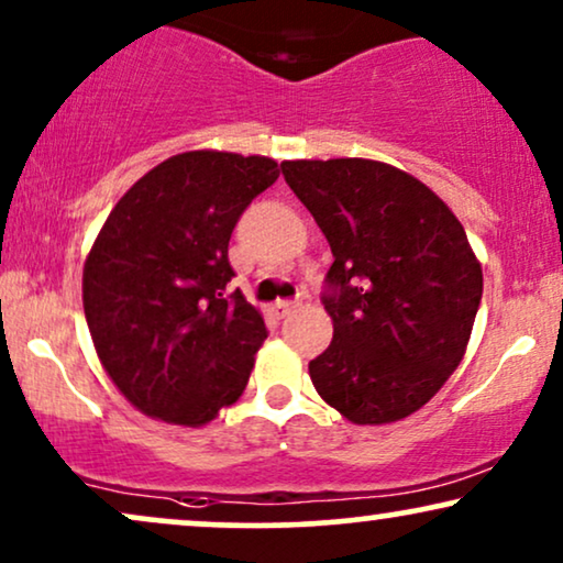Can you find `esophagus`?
I'll return each instance as SVG.
<instances>
[{
	"label": "esophagus",
	"instance_id": "obj_1",
	"mask_svg": "<svg viewBox=\"0 0 563 563\" xmlns=\"http://www.w3.org/2000/svg\"><path fill=\"white\" fill-rule=\"evenodd\" d=\"M298 301H275L273 306H269V309H273V314L277 317V319H286L290 311H296L298 309Z\"/></svg>",
	"mask_w": 563,
	"mask_h": 563
}]
</instances>
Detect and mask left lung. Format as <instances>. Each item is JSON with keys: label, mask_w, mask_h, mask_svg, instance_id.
I'll return each mask as SVG.
<instances>
[{"label": "left lung", "mask_w": 563, "mask_h": 563, "mask_svg": "<svg viewBox=\"0 0 563 563\" xmlns=\"http://www.w3.org/2000/svg\"><path fill=\"white\" fill-rule=\"evenodd\" d=\"M332 249V343L309 364L319 397L358 426L408 418L467 351L483 269L457 216L416 176L366 158L283 161Z\"/></svg>", "instance_id": "1"}]
</instances>
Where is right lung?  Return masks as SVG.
<instances>
[{"label": "right lung", "mask_w": 563, "mask_h": 563, "mask_svg": "<svg viewBox=\"0 0 563 563\" xmlns=\"http://www.w3.org/2000/svg\"><path fill=\"white\" fill-rule=\"evenodd\" d=\"M265 155L189 151L147 170L106 218L82 269L98 358L145 416L205 426L246 389L265 319L231 283L241 212L273 187Z\"/></svg>", "instance_id": "right-lung-1"}]
</instances>
